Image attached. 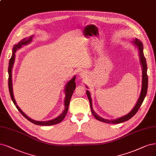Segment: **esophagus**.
<instances>
[{"label":"esophagus","instance_id":"1","mask_svg":"<svg viewBox=\"0 0 156 156\" xmlns=\"http://www.w3.org/2000/svg\"><path fill=\"white\" fill-rule=\"evenodd\" d=\"M80 77H84V73L80 72Z\"/></svg>","mask_w":156,"mask_h":156}]
</instances>
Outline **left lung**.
Wrapping results in <instances>:
<instances>
[{
	"instance_id": "8db88e82",
	"label": "left lung",
	"mask_w": 156,
	"mask_h": 156,
	"mask_svg": "<svg viewBox=\"0 0 156 156\" xmlns=\"http://www.w3.org/2000/svg\"><path fill=\"white\" fill-rule=\"evenodd\" d=\"M132 43H133V44H135V46L136 47H137V48H138L139 55V57H140V62L141 63L142 69H143L142 88H141V92L140 96H139V99L137 100L136 105H135V106L133 107V108L132 110V111L130 113H128V114L125 115V116H122L121 117L118 118V119L108 120V119H103V118L99 117V115H98V114H97L96 113H95V112L94 111L93 108H92V98H91V97H90V93L88 90H87V95L88 96V98L90 101V108H91V112H92V114L95 117V119H97L101 122H106V123H112V124H118V123H121V122L129 120L137 112L139 108H140V106H141V105L143 103V102L144 99V98L146 97L147 89H148V76H147V61H146V58H145V57H144V53H143V43L141 42V41L138 40L137 39H135V40L132 41Z\"/></svg>"
}]
</instances>
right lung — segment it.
Instances as JSON below:
<instances>
[{
	"label": "right lung",
	"instance_id": "obj_1",
	"mask_svg": "<svg viewBox=\"0 0 156 156\" xmlns=\"http://www.w3.org/2000/svg\"><path fill=\"white\" fill-rule=\"evenodd\" d=\"M34 35H31L29 37H27V38L23 39L21 40L17 44H15L13 48V53L12 57H11L9 62V67H8V74H9V78H8V87H9V94L11 96V98H12V101L13 102L14 105H15L16 108L18 109V110L20 112V113L22 114L25 118L27 119L34 123L35 125H42V126H50L57 124V123L61 122L64 119V117H66L67 112L68 110V106L69 104V101L71 100L72 96L73 95V93L74 92L75 89L76 87V83H75V80H76V77H73L67 83V84L65 86V88H64V92H65V98H64V110L62 112V114L55 119L52 120L47 121H35L31 119V118L27 116L24 113L20 110V108L17 106V103H16V101L14 98L13 92V87H12V68L13 66V64L15 61V52L18 49L22 47L23 45H26L29 44L30 42L31 41L32 39H33Z\"/></svg>",
	"mask_w": 156,
	"mask_h": 156
}]
</instances>
